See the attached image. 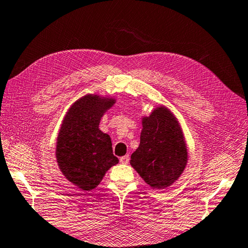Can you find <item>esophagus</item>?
Returning <instances> with one entry per match:
<instances>
[{
	"mask_svg": "<svg viewBox=\"0 0 248 248\" xmlns=\"http://www.w3.org/2000/svg\"><path fill=\"white\" fill-rule=\"evenodd\" d=\"M129 160H130L129 155H125V156H124V157H120V162L124 163V164L129 163Z\"/></svg>",
	"mask_w": 248,
	"mask_h": 248,
	"instance_id": "esophagus-1",
	"label": "esophagus"
}]
</instances>
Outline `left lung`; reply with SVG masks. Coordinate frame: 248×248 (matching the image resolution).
I'll return each mask as SVG.
<instances>
[{
	"label": "left lung",
	"instance_id": "8db88e82",
	"mask_svg": "<svg viewBox=\"0 0 248 248\" xmlns=\"http://www.w3.org/2000/svg\"><path fill=\"white\" fill-rule=\"evenodd\" d=\"M187 157L183 132L171 111L161 106L143 118L140 146L130 163L150 187L171 186L185 169Z\"/></svg>",
	"mask_w": 248,
	"mask_h": 248
}]
</instances>
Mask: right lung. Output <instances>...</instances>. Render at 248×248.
I'll list each match as a JSON object with an SVG mask.
<instances>
[{
  "label": "right lung",
  "instance_id": "1",
  "mask_svg": "<svg viewBox=\"0 0 248 248\" xmlns=\"http://www.w3.org/2000/svg\"><path fill=\"white\" fill-rule=\"evenodd\" d=\"M114 100L86 95L67 111L58 135L56 157L61 172L82 190L99 185L109 168L118 163L108 134L99 129L100 119Z\"/></svg>",
  "mask_w": 248,
  "mask_h": 248
}]
</instances>
